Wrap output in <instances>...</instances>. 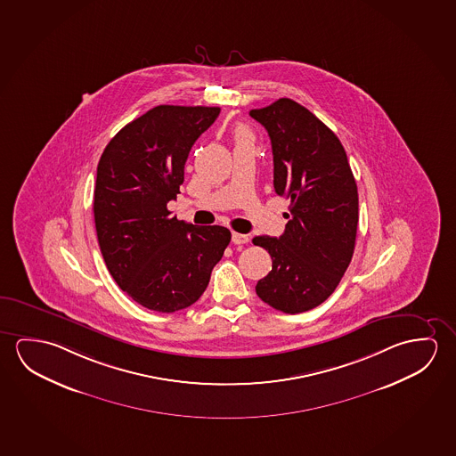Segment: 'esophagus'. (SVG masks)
<instances>
[{"label":"esophagus","mask_w":456,"mask_h":456,"mask_svg":"<svg viewBox=\"0 0 456 456\" xmlns=\"http://www.w3.org/2000/svg\"><path fill=\"white\" fill-rule=\"evenodd\" d=\"M232 240L234 244L240 246V244H247L248 242V236L247 234H240V232H232Z\"/></svg>","instance_id":"1"}]
</instances>
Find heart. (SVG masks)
I'll list each match as a JSON object with an SVG mask.
<instances>
[{
    "mask_svg": "<svg viewBox=\"0 0 456 456\" xmlns=\"http://www.w3.org/2000/svg\"><path fill=\"white\" fill-rule=\"evenodd\" d=\"M236 139L238 141H252V134H250V131L247 130V128H238L236 131Z\"/></svg>",
    "mask_w": 456,
    "mask_h": 456,
    "instance_id": "heart-1",
    "label": "heart"
}]
</instances>
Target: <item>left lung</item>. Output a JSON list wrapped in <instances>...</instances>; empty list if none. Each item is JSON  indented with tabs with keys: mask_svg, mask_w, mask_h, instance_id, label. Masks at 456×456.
Instances as JSON below:
<instances>
[{
	"mask_svg": "<svg viewBox=\"0 0 456 456\" xmlns=\"http://www.w3.org/2000/svg\"><path fill=\"white\" fill-rule=\"evenodd\" d=\"M271 138L274 190L289 200L281 238L255 236L273 269L256 283L261 301L285 314L311 311L333 295L352 261L358 190L339 139L289 98L252 109Z\"/></svg>",
	"mask_w": 456,
	"mask_h": 456,
	"instance_id": "1",
	"label": "left lung"
}]
</instances>
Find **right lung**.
<instances>
[{
	"mask_svg": "<svg viewBox=\"0 0 456 456\" xmlns=\"http://www.w3.org/2000/svg\"><path fill=\"white\" fill-rule=\"evenodd\" d=\"M220 108L161 104L125 125L102 152L94 185L98 244L117 285L151 311L196 303L232 240L224 226L171 217L196 139Z\"/></svg>",
	"mask_w": 456,
	"mask_h": 456,
	"instance_id": "add662e5",
	"label": "right lung"
}]
</instances>
